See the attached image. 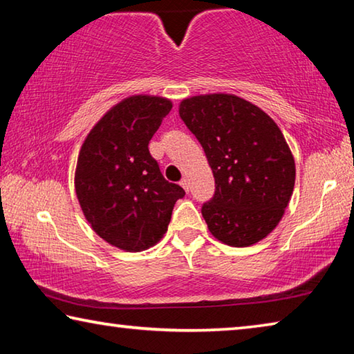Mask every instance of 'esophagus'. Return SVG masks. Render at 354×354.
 <instances>
[{
    "instance_id": "1",
    "label": "esophagus",
    "mask_w": 354,
    "mask_h": 354,
    "mask_svg": "<svg viewBox=\"0 0 354 354\" xmlns=\"http://www.w3.org/2000/svg\"><path fill=\"white\" fill-rule=\"evenodd\" d=\"M183 185V189L185 190V192H189V189H190V184H189V179H185V178H183L181 179V183H179Z\"/></svg>"
}]
</instances>
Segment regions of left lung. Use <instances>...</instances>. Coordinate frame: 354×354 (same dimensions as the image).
Segmentation results:
<instances>
[{"instance_id":"left-lung-1","label":"left lung","mask_w":354,"mask_h":354,"mask_svg":"<svg viewBox=\"0 0 354 354\" xmlns=\"http://www.w3.org/2000/svg\"><path fill=\"white\" fill-rule=\"evenodd\" d=\"M179 117L205 149L215 194L201 207L211 234L250 247L277 227L295 185V160L278 124L236 95L185 98Z\"/></svg>"}]
</instances>
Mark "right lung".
Here are the masks:
<instances>
[{"label": "right lung", "mask_w": 354, "mask_h": 354, "mask_svg": "<svg viewBox=\"0 0 354 354\" xmlns=\"http://www.w3.org/2000/svg\"><path fill=\"white\" fill-rule=\"evenodd\" d=\"M170 111L171 101L162 97L124 98L95 124L77 156L75 189L82 212L120 250L136 253L158 243L185 195L162 176L148 149Z\"/></svg>", "instance_id": "right-lung-1"}]
</instances>
